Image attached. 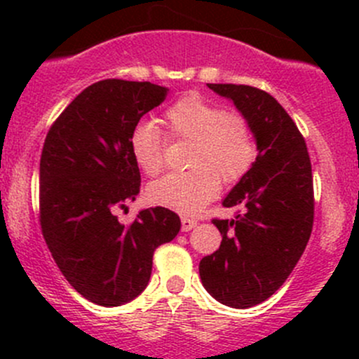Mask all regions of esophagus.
Masks as SVG:
<instances>
[{
	"instance_id": "34e87169",
	"label": "esophagus",
	"mask_w": 359,
	"mask_h": 359,
	"mask_svg": "<svg viewBox=\"0 0 359 359\" xmlns=\"http://www.w3.org/2000/svg\"><path fill=\"white\" fill-rule=\"evenodd\" d=\"M180 224H182V227H180V229H182L184 233H187V231L194 229V227L198 226V220L189 219V217H182V219H180Z\"/></svg>"
}]
</instances>
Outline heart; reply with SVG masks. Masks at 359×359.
I'll use <instances>...</instances> for the list:
<instances>
[{
    "label": "heart",
    "mask_w": 359,
    "mask_h": 359,
    "mask_svg": "<svg viewBox=\"0 0 359 359\" xmlns=\"http://www.w3.org/2000/svg\"><path fill=\"white\" fill-rule=\"evenodd\" d=\"M165 126L173 137L193 140L189 161L193 170L166 173L147 187L151 203L194 215L217 196L220 181L240 180L255 159V142L248 123L227 114L200 95H186L165 112ZM128 147L133 161L147 175L163 166V140L153 123L140 121L132 128Z\"/></svg>",
    "instance_id": "heart-1"
}]
</instances>
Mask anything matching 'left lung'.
<instances>
[{"label":"left lung","instance_id":"obj_1","mask_svg":"<svg viewBox=\"0 0 359 359\" xmlns=\"http://www.w3.org/2000/svg\"><path fill=\"white\" fill-rule=\"evenodd\" d=\"M208 88L231 100L252 130L257 158L224 198L243 206L231 220H213L222 234L203 257L200 278L220 304L247 309L269 299L290 276L313 231V173L306 142L288 112L267 92L247 85Z\"/></svg>","mask_w":359,"mask_h":359}]
</instances>
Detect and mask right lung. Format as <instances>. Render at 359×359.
<instances>
[{
  "mask_svg": "<svg viewBox=\"0 0 359 359\" xmlns=\"http://www.w3.org/2000/svg\"><path fill=\"white\" fill-rule=\"evenodd\" d=\"M166 95L149 81L102 79L69 104L45 139L43 236L71 287L99 306H123L146 290L154 250L180 231L179 215L163 206L140 210L130 226L114 215L140 193L130 132Z\"/></svg>",
  "mask_w": 359,
  "mask_h": 359,
  "instance_id": "obj_1",
  "label": "right lung"
}]
</instances>
